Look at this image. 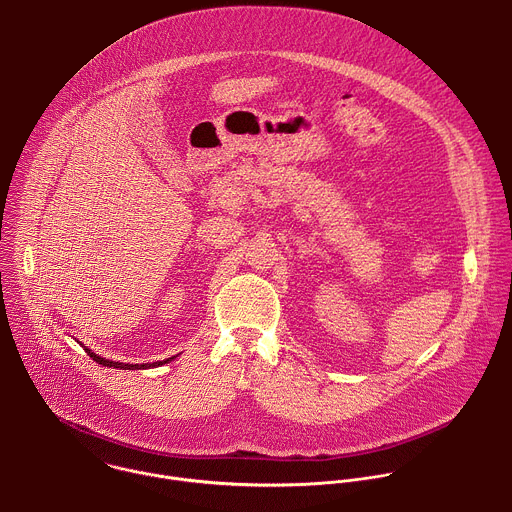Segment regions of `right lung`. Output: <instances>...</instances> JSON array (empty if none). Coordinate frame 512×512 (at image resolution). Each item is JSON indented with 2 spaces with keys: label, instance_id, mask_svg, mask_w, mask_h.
<instances>
[{
  "label": "right lung",
  "instance_id": "obj_1",
  "mask_svg": "<svg viewBox=\"0 0 512 512\" xmlns=\"http://www.w3.org/2000/svg\"><path fill=\"white\" fill-rule=\"evenodd\" d=\"M85 352L99 364H103V367H109V369H119V371H139V369H150V367H160V364H166L168 360L172 358H166V360H160V362H150V364H129V362H115V360H107V358H101L99 354H95L93 350L85 348Z\"/></svg>",
  "mask_w": 512,
  "mask_h": 512
}]
</instances>
